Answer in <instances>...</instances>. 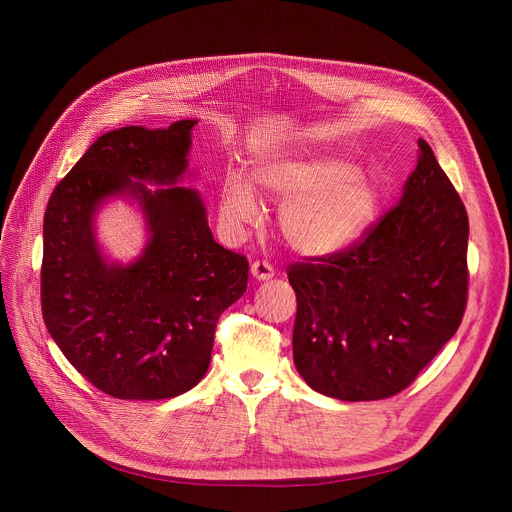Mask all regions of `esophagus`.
<instances>
[{
	"mask_svg": "<svg viewBox=\"0 0 512 512\" xmlns=\"http://www.w3.org/2000/svg\"><path fill=\"white\" fill-rule=\"evenodd\" d=\"M251 276H253L257 282L272 280V278H274V267H272V263H267V261H255V263L251 265Z\"/></svg>",
	"mask_w": 512,
	"mask_h": 512,
	"instance_id": "34e87169",
	"label": "esophagus"
}]
</instances>
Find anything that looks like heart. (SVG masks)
<instances>
[{"mask_svg": "<svg viewBox=\"0 0 512 512\" xmlns=\"http://www.w3.org/2000/svg\"><path fill=\"white\" fill-rule=\"evenodd\" d=\"M255 182L280 203L278 224L288 245L305 257H334L367 234L382 207L380 186L351 159L326 149H297L263 159ZM224 228L238 236L261 218L251 178L228 172L220 195Z\"/></svg>", "mask_w": 512, "mask_h": 512, "instance_id": "b5f03b06", "label": "heart"}]
</instances>
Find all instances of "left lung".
<instances>
[{
  "label": "left lung",
  "mask_w": 512,
  "mask_h": 512,
  "mask_svg": "<svg viewBox=\"0 0 512 512\" xmlns=\"http://www.w3.org/2000/svg\"><path fill=\"white\" fill-rule=\"evenodd\" d=\"M467 240L465 205L419 139L400 203L361 245L290 267L292 355L301 378L348 402L405 390L461 326Z\"/></svg>",
  "instance_id": "1"
}]
</instances>
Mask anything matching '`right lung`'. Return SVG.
Listing matches in <instances>:
<instances>
[{
    "mask_svg": "<svg viewBox=\"0 0 512 512\" xmlns=\"http://www.w3.org/2000/svg\"><path fill=\"white\" fill-rule=\"evenodd\" d=\"M124 126L99 137L56 186L43 220L41 307L47 332L78 373L122 400L184 394L207 373L218 317L247 290L249 261L213 240L188 168L193 128ZM138 207L146 245L112 260L98 211Z\"/></svg>",
    "mask_w": 512,
    "mask_h": 512,
    "instance_id": "add662e5",
    "label": "right lung"
}]
</instances>
